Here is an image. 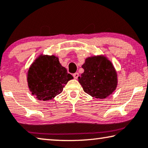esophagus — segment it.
I'll return each mask as SVG.
<instances>
[{
    "mask_svg": "<svg viewBox=\"0 0 148 148\" xmlns=\"http://www.w3.org/2000/svg\"><path fill=\"white\" fill-rule=\"evenodd\" d=\"M73 77L75 79H77L78 77L79 76V75L78 73H73Z\"/></svg>",
    "mask_w": 148,
    "mask_h": 148,
    "instance_id": "1",
    "label": "esophagus"
}]
</instances>
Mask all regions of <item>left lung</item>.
<instances>
[{"label":"left lung","instance_id":"1","mask_svg":"<svg viewBox=\"0 0 148 148\" xmlns=\"http://www.w3.org/2000/svg\"><path fill=\"white\" fill-rule=\"evenodd\" d=\"M82 68L84 72L78 79L86 93L95 98L105 99L116 89L117 73L112 63L105 57H89Z\"/></svg>","mask_w":148,"mask_h":148}]
</instances>
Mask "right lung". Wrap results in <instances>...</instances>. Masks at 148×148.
<instances>
[{
	"label": "right lung",
	"instance_id": "add662e5",
	"mask_svg": "<svg viewBox=\"0 0 148 148\" xmlns=\"http://www.w3.org/2000/svg\"><path fill=\"white\" fill-rule=\"evenodd\" d=\"M73 76L62 67L54 55L40 56L32 64L28 72V85L38 100H51L63 91Z\"/></svg>",
	"mask_w": 148,
	"mask_h": 148
}]
</instances>
